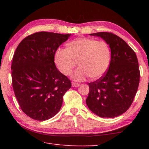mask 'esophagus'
<instances>
[{
	"instance_id": "1",
	"label": "esophagus",
	"mask_w": 149,
	"mask_h": 149,
	"mask_svg": "<svg viewBox=\"0 0 149 149\" xmlns=\"http://www.w3.org/2000/svg\"><path fill=\"white\" fill-rule=\"evenodd\" d=\"M72 85L73 87H79L80 84H77V83H74V82H72Z\"/></svg>"
}]
</instances>
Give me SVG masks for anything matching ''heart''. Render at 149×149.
Here are the masks:
<instances>
[{
	"instance_id": "heart-1",
	"label": "heart",
	"mask_w": 149,
	"mask_h": 149,
	"mask_svg": "<svg viewBox=\"0 0 149 149\" xmlns=\"http://www.w3.org/2000/svg\"><path fill=\"white\" fill-rule=\"evenodd\" d=\"M54 61L58 70L65 75L70 74L77 62L79 68L72 74V78L77 81H83L89 77L97 79L108 69L111 50L104 41L77 37L68 42L66 49L58 48L55 50Z\"/></svg>"
}]
</instances>
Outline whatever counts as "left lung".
I'll use <instances>...</instances> for the list:
<instances>
[{"instance_id": "left-lung-1", "label": "left lung", "mask_w": 149, "mask_h": 149, "mask_svg": "<svg viewBox=\"0 0 149 149\" xmlns=\"http://www.w3.org/2000/svg\"><path fill=\"white\" fill-rule=\"evenodd\" d=\"M89 35L101 37L107 42L111 50V61L105 74L89 84L86 104L98 116L117 117L129 109L137 91L140 72L137 56L116 35L108 32Z\"/></svg>"}]
</instances>
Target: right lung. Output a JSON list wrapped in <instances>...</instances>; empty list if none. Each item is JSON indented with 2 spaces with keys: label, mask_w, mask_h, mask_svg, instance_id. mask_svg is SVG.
<instances>
[{
  "label": "right lung",
  "mask_w": 149,
  "mask_h": 149,
  "mask_svg": "<svg viewBox=\"0 0 149 149\" xmlns=\"http://www.w3.org/2000/svg\"><path fill=\"white\" fill-rule=\"evenodd\" d=\"M71 34L41 31L26 37L14 54L12 83L22 111L32 119L44 121L61 108L70 80L56 68L55 50Z\"/></svg>",
  "instance_id": "add662e5"
}]
</instances>
